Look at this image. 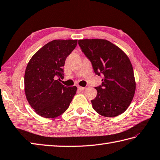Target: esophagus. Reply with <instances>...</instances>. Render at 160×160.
Wrapping results in <instances>:
<instances>
[{
	"label": "esophagus",
	"instance_id": "1",
	"mask_svg": "<svg viewBox=\"0 0 160 160\" xmlns=\"http://www.w3.org/2000/svg\"><path fill=\"white\" fill-rule=\"evenodd\" d=\"M78 90H80V91H83V90H84V89H86V87L78 86Z\"/></svg>",
	"mask_w": 160,
	"mask_h": 160
}]
</instances>
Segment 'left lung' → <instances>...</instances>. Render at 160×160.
<instances>
[{"instance_id":"1","label":"left lung","mask_w":160,"mask_h":160,"mask_svg":"<svg viewBox=\"0 0 160 160\" xmlns=\"http://www.w3.org/2000/svg\"><path fill=\"white\" fill-rule=\"evenodd\" d=\"M82 52L89 59L94 73L101 76V85L95 87L93 109L105 117H114L126 110L136 89L129 58L121 48L105 39L78 40Z\"/></svg>"}]
</instances>
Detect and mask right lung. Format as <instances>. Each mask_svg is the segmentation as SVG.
Segmentation results:
<instances>
[{
    "mask_svg": "<svg viewBox=\"0 0 160 160\" xmlns=\"http://www.w3.org/2000/svg\"><path fill=\"white\" fill-rule=\"evenodd\" d=\"M78 40L57 39L50 42L34 54L27 65L24 76L25 93L37 114L55 118L69 107L77 87H65V60L77 46Z\"/></svg>",
    "mask_w": 160,
    "mask_h": 160,
    "instance_id": "1",
    "label": "right lung"
}]
</instances>
